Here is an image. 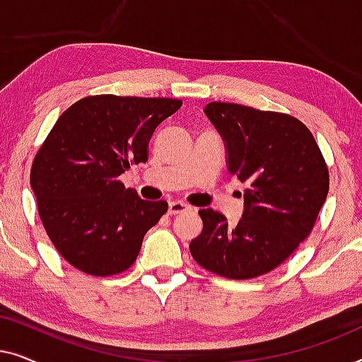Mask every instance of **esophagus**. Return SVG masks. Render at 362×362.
Listing matches in <instances>:
<instances>
[{
  "instance_id": "obj_1",
  "label": "esophagus",
  "mask_w": 362,
  "mask_h": 362,
  "mask_svg": "<svg viewBox=\"0 0 362 362\" xmlns=\"http://www.w3.org/2000/svg\"><path fill=\"white\" fill-rule=\"evenodd\" d=\"M187 211H191V206L186 204V202H181V201L170 202V209H168V212H170L171 216L182 214V212H187Z\"/></svg>"
}]
</instances>
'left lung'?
Segmentation results:
<instances>
[{"instance_id":"left-lung-1","label":"left lung","mask_w":362,"mask_h":362,"mask_svg":"<svg viewBox=\"0 0 362 362\" xmlns=\"http://www.w3.org/2000/svg\"><path fill=\"white\" fill-rule=\"evenodd\" d=\"M206 115L224 138L229 171L247 186L244 214L229 224L201 209L202 232L192 259L232 280L265 275L288 259L313 230L329 189V171L308 127L280 112L211 102Z\"/></svg>"}]
</instances>
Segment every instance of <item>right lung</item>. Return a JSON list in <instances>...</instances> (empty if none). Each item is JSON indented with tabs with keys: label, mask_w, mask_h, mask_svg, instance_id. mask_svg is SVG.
<instances>
[{
	"label": "right lung",
	"mask_w": 362,
	"mask_h": 362,
	"mask_svg": "<svg viewBox=\"0 0 362 362\" xmlns=\"http://www.w3.org/2000/svg\"><path fill=\"white\" fill-rule=\"evenodd\" d=\"M177 98L88 95L72 103L34 156L31 187L49 239L72 267L93 276L135 264L143 237L168 211L120 181L148 161V143Z\"/></svg>",
	"instance_id": "obj_1"
}]
</instances>
